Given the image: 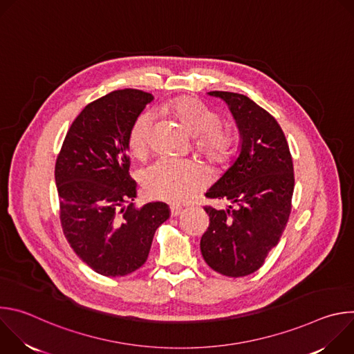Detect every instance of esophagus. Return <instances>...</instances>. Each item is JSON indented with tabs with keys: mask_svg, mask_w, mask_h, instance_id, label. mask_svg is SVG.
Returning <instances> with one entry per match:
<instances>
[{
	"mask_svg": "<svg viewBox=\"0 0 354 354\" xmlns=\"http://www.w3.org/2000/svg\"><path fill=\"white\" fill-rule=\"evenodd\" d=\"M183 209L180 206H171V216L172 217H178L179 214H182Z\"/></svg>",
	"mask_w": 354,
	"mask_h": 354,
	"instance_id": "obj_1",
	"label": "esophagus"
}]
</instances>
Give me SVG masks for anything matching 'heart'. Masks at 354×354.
Returning a JSON list of instances; mask_svg holds the SVG:
<instances>
[{"instance_id": "b5f03b06", "label": "heart", "mask_w": 354, "mask_h": 354, "mask_svg": "<svg viewBox=\"0 0 354 354\" xmlns=\"http://www.w3.org/2000/svg\"><path fill=\"white\" fill-rule=\"evenodd\" d=\"M164 111L175 118L185 131L196 137V147L210 160L223 161L232 147V133L220 126L218 116L201 100L192 96L176 97L164 106ZM153 115L140 113L129 131V148L134 157H142L148 148ZM141 183L153 198L183 201L206 185V175L196 164L161 158L141 172Z\"/></svg>"}]
</instances>
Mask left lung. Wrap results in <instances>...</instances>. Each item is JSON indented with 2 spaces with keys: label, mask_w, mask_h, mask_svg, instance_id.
Returning <instances> with one entry per match:
<instances>
[{
  "label": "left lung",
  "mask_w": 354,
  "mask_h": 354,
  "mask_svg": "<svg viewBox=\"0 0 354 354\" xmlns=\"http://www.w3.org/2000/svg\"><path fill=\"white\" fill-rule=\"evenodd\" d=\"M209 95L228 105L239 131V153L206 193L232 206L205 207L210 224L200 250L213 270L242 277L263 265L286 228L294 192L292 160L286 136L269 112L241 93Z\"/></svg>",
  "instance_id": "8db88e82"
}]
</instances>
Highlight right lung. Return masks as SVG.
Here are the masks:
<instances>
[{"instance_id":"add662e5","label":"right lung","mask_w":354,"mask_h":354,"mask_svg":"<svg viewBox=\"0 0 354 354\" xmlns=\"http://www.w3.org/2000/svg\"><path fill=\"white\" fill-rule=\"evenodd\" d=\"M153 99L120 89L93 100L73 122L56 161L64 235L78 258L102 276L141 268L157 228L171 214L162 201L140 209L133 203L137 183L129 175V131Z\"/></svg>"}]
</instances>
